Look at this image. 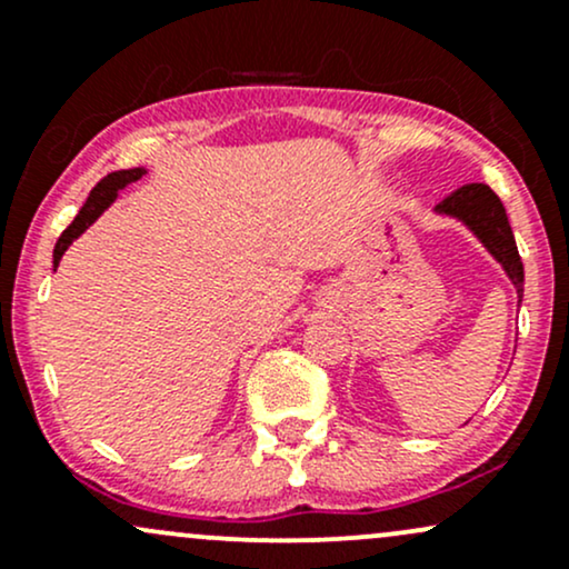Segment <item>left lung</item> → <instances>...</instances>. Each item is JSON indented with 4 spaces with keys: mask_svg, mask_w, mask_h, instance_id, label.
Instances as JSON below:
<instances>
[{
    "mask_svg": "<svg viewBox=\"0 0 569 569\" xmlns=\"http://www.w3.org/2000/svg\"><path fill=\"white\" fill-rule=\"evenodd\" d=\"M433 212L460 220L485 244V250L503 266L506 277L517 287V298L522 303L525 266L522 258H519L509 216H506V207L498 199V193L485 183H469L442 199V202L433 207Z\"/></svg>",
    "mask_w": 569,
    "mask_h": 569,
    "instance_id": "obj_1",
    "label": "left lung"
}]
</instances>
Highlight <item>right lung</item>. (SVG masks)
Here are the masks:
<instances>
[{
  "instance_id": "obj_1",
  "label": "right lung",
  "mask_w": 569,
  "mask_h": 569,
  "mask_svg": "<svg viewBox=\"0 0 569 569\" xmlns=\"http://www.w3.org/2000/svg\"><path fill=\"white\" fill-rule=\"evenodd\" d=\"M143 176H146V167H132V170L109 172V176L100 180L96 189L90 191V197H87V202H84L82 210H79V216L71 220L69 229L60 233L56 250H52V263H56V269H58L60 258H63V252L71 247L73 239L82 237V233H84L87 229H90V226L96 223V220H98L100 216H103L106 207H109V204L113 202V199L119 197V191H122L124 186L136 183V180H140Z\"/></svg>"
}]
</instances>
